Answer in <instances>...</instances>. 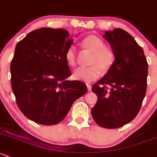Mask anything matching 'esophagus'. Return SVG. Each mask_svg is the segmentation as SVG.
Masks as SVG:
<instances>
[{"instance_id":"34e87169","label":"esophagus","mask_w":157,"mask_h":157,"mask_svg":"<svg viewBox=\"0 0 157 157\" xmlns=\"http://www.w3.org/2000/svg\"><path fill=\"white\" fill-rule=\"evenodd\" d=\"M87 86V90H88L89 92H90L92 90V86L91 85H90V84H86Z\"/></svg>"}]
</instances>
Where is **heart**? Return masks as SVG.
<instances>
[{"instance_id":"obj_1","label":"heart","mask_w":157,"mask_h":157,"mask_svg":"<svg viewBox=\"0 0 157 157\" xmlns=\"http://www.w3.org/2000/svg\"><path fill=\"white\" fill-rule=\"evenodd\" d=\"M82 45L93 52L91 61V64L93 65L88 67H77L73 72L72 77L76 80L90 83L99 78L101 75V70L107 72L113 67L116 56L113 49L105 47V42L95 35L85 37L82 41ZM65 57L67 65H76V52L74 47L67 49Z\"/></svg>"}]
</instances>
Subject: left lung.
Wrapping results in <instances>:
<instances>
[{"mask_svg":"<svg viewBox=\"0 0 157 157\" xmlns=\"http://www.w3.org/2000/svg\"><path fill=\"white\" fill-rule=\"evenodd\" d=\"M103 37L116 59L113 67L92 86L98 100L91 113L99 126L117 128L131 122L139 112L146 94L148 65L143 49L126 31H105Z\"/></svg>","mask_w":157,"mask_h":157,"instance_id":"obj_1","label":"left lung"}]
</instances>
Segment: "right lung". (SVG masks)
Wrapping results in <instances>:
<instances>
[{
	"instance_id": "add662e5",
	"label": "right lung",
	"mask_w": 157,
	"mask_h": 157,
	"mask_svg": "<svg viewBox=\"0 0 157 157\" xmlns=\"http://www.w3.org/2000/svg\"><path fill=\"white\" fill-rule=\"evenodd\" d=\"M62 29L41 28L18 42L11 62V86L18 107L29 120L56 125L74 101L87 92L86 84L67 80L71 75L65 52L73 44Z\"/></svg>"
}]
</instances>
